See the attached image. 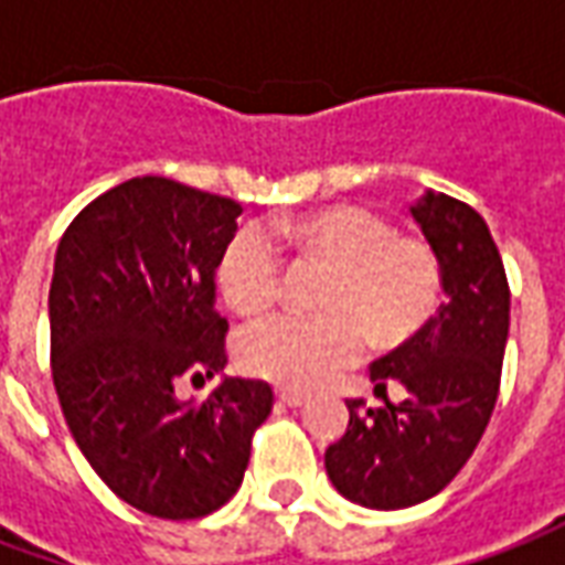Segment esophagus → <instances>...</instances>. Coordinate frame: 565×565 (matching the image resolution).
<instances>
[{
	"label": "esophagus",
	"instance_id": "1",
	"mask_svg": "<svg viewBox=\"0 0 565 565\" xmlns=\"http://www.w3.org/2000/svg\"><path fill=\"white\" fill-rule=\"evenodd\" d=\"M278 403L290 405V408H299V405L308 403L306 393H296V391H278Z\"/></svg>",
	"mask_w": 565,
	"mask_h": 565
}]
</instances>
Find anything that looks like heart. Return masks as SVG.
Returning a JSON list of instances; mask_svg holds the SVG:
<instances>
[{
  "instance_id": "heart-1",
  "label": "heart",
  "mask_w": 565,
  "mask_h": 565,
  "mask_svg": "<svg viewBox=\"0 0 565 565\" xmlns=\"http://www.w3.org/2000/svg\"><path fill=\"white\" fill-rule=\"evenodd\" d=\"M275 238L330 269L315 294L318 315H281L247 327L242 366L294 391L327 384L363 354L366 342L396 348L424 330L445 290L429 242L396 233L360 205L311 211L275 226ZM221 294L238 315L259 318L284 294L281 247L263 230L233 235L217 269Z\"/></svg>"
}]
</instances>
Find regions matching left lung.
Segmentation results:
<instances>
[{"label": "left lung", "instance_id": "left-lung-1", "mask_svg": "<svg viewBox=\"0 0 565 565\" xmlns=\"http://www.w3.org/2000/svg\"><path fill=\"white\" fill-rule=\"evenodd\" d=\"M415 221L441 259L445 294L424 330L369 372L384 403L348 399V429L327 448L335 490L366 509H408L454 481L484 436L502 379L511 290L484 217L448 193H426ZM403 383V404L386 396Z\"/></svg>", "mask_w": 565, "mask_h": 565}]
</instances>
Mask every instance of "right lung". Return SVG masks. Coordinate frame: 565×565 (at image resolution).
Returning a JSON list of instances; mask_svg holds the SVG:
<instances>
[{
  "label": "right lung",
  "mask_w": 565,
  "mask_h": 565,
  "mask_svg": "<svg viewBox=\"0 0 565 565\" xmlns=\"http://www.w3.org/2000/svg\"><path fill=\"white\" fill-rule=\"evenodd\" d=\"M238 214L235 199L145 174L84 205L56 247L51 372L66 424L105 484L162 521L233 499L275 403L245 379L199 405L174 393L226 366L214 275Z\"/></svg>",
  "instance_id": "right-lung-1"
}]
</instances>
